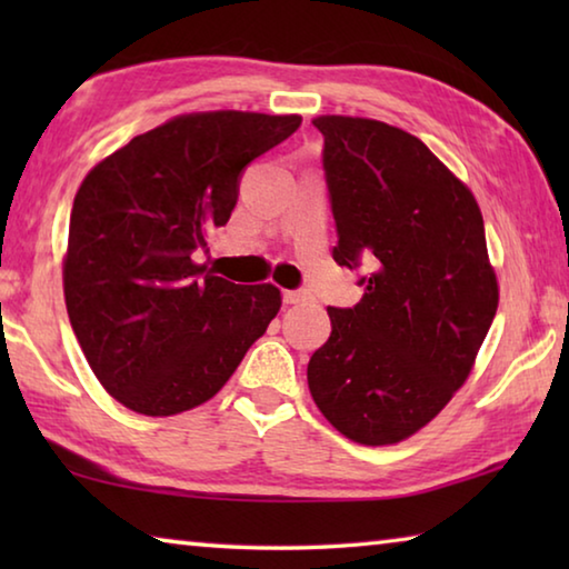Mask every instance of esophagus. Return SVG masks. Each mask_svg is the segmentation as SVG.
Listing matches in <instances>:
<instances>
[{"mask_svg":"<svg viewBox=\"0 0 569 569\" xmlns=\"http://www.w3.org/2000/svg\"><path fill=\"white\" fill-rule=\"evenodd\" d=\"M306 291H283V303H288V306H293V303H301V301H306Z\"/></svg>","mask_w":569,"mask_h":569,"instance_id":"1","label":"esophagus"}]
</instances>
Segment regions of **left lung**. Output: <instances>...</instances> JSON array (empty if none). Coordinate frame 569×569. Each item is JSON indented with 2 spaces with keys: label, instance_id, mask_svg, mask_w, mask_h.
Returning a JSON list of instances; mask_svg holds the SVG:
<instances>
[{
  "label": "left lung",
  "instance_id": "1",
  "mask_svg": "<svg viewBox=\"0 0 569 569\" xmlns=\"http://www.w3.org/2000/svg\"><path fill=\"white\" fill-rule=\"evenodd\" d=\"M323 170L339 230L333 261L361 266L363 296L329 308L308 361L316 407L346 439L387 447L417 435L475 369L499 286L471 190L393 124L321 114Z\"/></svg>",
  "mask_w": 569,
  "mask_h": 569
}]
</instances>
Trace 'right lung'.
Instances as JSON below:
<instances>
[{"label":"right lung","instance_id":"right-lung-1","mask_svg":"<svg viewBox=\"0 0 569 569\" xmlns=\"http://www.w3.org/2000/svg\"><path fill=\"white\" fill-rule=\"evenodd\" d=\"M298 124L301 114H178L84 176L64 303L90 369L122 407L172 417L213 399L281 311L273 283H230L196 256L233 213L243 168Z\"/></svg>","mask_w":569,"mask_h":569}]
</instances>
